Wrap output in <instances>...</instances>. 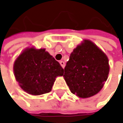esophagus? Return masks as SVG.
<instances>
[{"mask_svg": "<svg viewBox=\"0 0 123 123\" xmlns=\"http://www.w3.org/2000/svg\"><path fill=\"white\" fill-rule=\"evenodd\" d=\"M60 64L61 65V66L64 68H65V62L62 61H60Z\"/></svg>", "mask_w": 123, "mask_h": 123, "instance_id": "34e87169", "label": "esophagus"}]
</instances>
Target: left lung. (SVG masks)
Segmentation results:
<instances>
[{
    "label": "left lung",
    "instance_id": "1",
    "mask_svg": "<svg viewBox=\"0 0 123 123\" xmlns=\"http://www.w3.org/2000/svg\"><path fill=\"white\" fill-rule=\"evenodd\" d=\"M109 70L106 55L93 43L86 40L70 54L63 77L72 93L86 98L102 89Z\"/></svg>",
    "mask_w": 123,
    "mask_h": 123
}]
</instances>
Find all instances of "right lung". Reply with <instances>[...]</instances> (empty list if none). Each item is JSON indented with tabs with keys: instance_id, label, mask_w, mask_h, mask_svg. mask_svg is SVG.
Returning <instances> with one entry per match:
<instances>
[{
	"instance_id": "add662e5",
	"label": "right lung",
	"mask_w": 123,
	"mask_h": 123,
	"mask_svg": "<svg viewBox=\"0 0 123 123\" xmlns=\"http://www.w3.org/2000/svg\"><path fill=\"white\" fill-rule=\"evenodd\" d=\"M16 80L26 92L38 95L51 91L57 76L64 70L60 63L45 49L24 50L13 65Z\"/></svg>"
}]
</instances>
